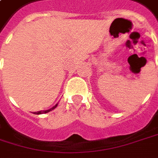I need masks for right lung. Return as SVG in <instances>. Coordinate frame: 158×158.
Wrapping results in <instances>:
<instances>
[{
	"instance_id": "add662e5",
	"label": "right lung",
	"mask_w": 158,
	"mask_h": 158,
	"mask_svg": "<svg viewBox=\"0 0 158 158\" xmlns=\"http://www.w3.org/2000/svg\"><path fill=\"white\" fill-rule=\"evenodd\" d=\"M58 106V104H56L54 106H52V108H50V109H47V110H42V111H38V112H35L34 114H45V113H48V112H50V111H52L53 110L56 106Z\"/></svg>"
}]
</instances>
